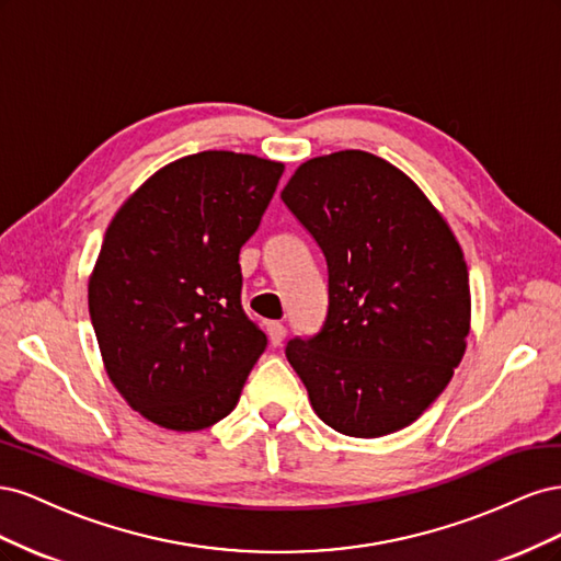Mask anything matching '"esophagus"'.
Masks as SVG:
<instances>
[{"label": "esophagus", "instance_id": "34e87169", "mask_svg": "<svg viewBox=\"0 0 561 561\" xmlns=\"http://www.w3.org/2000/svg\"><path fill=\"white\" fill-rule=\"evenodd\" d=\"M266 332H268V342L274 344V346H280V344H283V339H285V334H287V330H285L283 322H268V325H266Z\"/></svg>", "mask_w": 561, "mask_h": 561}]
</instances>
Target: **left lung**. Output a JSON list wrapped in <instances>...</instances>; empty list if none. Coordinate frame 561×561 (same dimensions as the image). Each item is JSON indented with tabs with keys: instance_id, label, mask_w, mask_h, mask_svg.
Instances as JSON below:
<instances>
[{
	"instance_id": "8db88e82",
	"label": "left lung",
	"mask_w": 561,
	"mask_h": 561,
	"mask_svg": "<svg viewBox=\"0 0 561 561\" xmlns=\"http://www.w3.org/2000/svg\"><path fill=\"white\" fill-rule=\"evenodd\" d=\"M328 260L330 309L287 363L336 433L414 423L454 377L470 332L463 250L419 184L363 149L304 161L280 192Z\"/></svg>"
}]
</instances>
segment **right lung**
I'll list each match as a JSON object with an SVG mask.
<instances>
[{
    "mask_svg": "<svg viewBox=\"0 0 561 561\" xmlns=\"http://www.w3.org/2000/svg\"><path fill=\"white\" fill-rule=\"evenodd\" d=\"M283 171L254 154L198 151L163 165L112 217L89 311L110 381L161 428L222 421L266 348L241 307L239 252Z\"/></svg>",
    "mask_w": 561,
    "mask_h": 561,
    "instance_id": "obj_1",
    "label": "right lung"
}]
</instances>
